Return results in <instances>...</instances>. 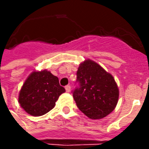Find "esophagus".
Returning <instances> with one entry per match:
<instances>
[{
	"label": "esophagus",
	"mask_w": 149,
	"mask_h": 149,
	"mask_svg": "<svg viewBox=\"0 0 149 149\" xmlns=\"http://www.w3.org/2000/svg\"><path fill=\"white\" fill-rule=\"evenodd\" d=\"M65 90H66L67 93H70V91H71V86H70V85L65 86Z\"/></svg>",
	"instance_id": "obj_1"
}]
</instances>
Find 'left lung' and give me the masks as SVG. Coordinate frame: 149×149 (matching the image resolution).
<instances>
[{
    "label": "left lung",
    "instance_id": "8db88e82",
    "mask_svg": "<svg viewBox=\"0 0 149 149\" xmlns=\"http://www.w3.org/2000/svg\"><path fill=\"white\" fill-rule=\"evenodd\" d=\"M77 87L72 96L78 109L90 119H102L114 110L119 89L114 78L91 60L81 63L77 72Z\"/></svg>",
    "mask_w": 149,
    "mask_h": 149
}]
</instances>
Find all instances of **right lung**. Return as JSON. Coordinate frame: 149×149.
<instances>
[{
  "label": "right lung",
  "instance_id": "1",
  "mask_svg": "<svg viewBox=\"0 0 149 149\" xmlns=\"http://www.w3.org/2000/svg\"><path fill=\"white\" fill-rule=\"evenodd\" d=\"M65 92L58 77L49 71L33 72L21 88L18 101L29 115L39 116L52 110L60 95Z\"/></svg>",
  "mask_w": 149,
  "mask_h": 149
}]
</instances>
